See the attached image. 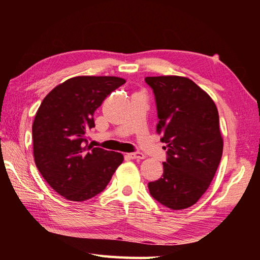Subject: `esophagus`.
<instances>
[{
    "instance_id": "34e87169",
    "label": "esophagus",
    "mask_w": 260,
    "mask_h": 260,
    "mask_svg": "<svg viewBox=\"0 0 260 260\" xmlns=\"http://www.w3.org/2000/svg\"><path fill=\"white\" fill-rule=\"evenodd\" d=\"M128 156L132 158V159H144L146 158V156L143 155L142 152H131L128 153Z\"/></svg>"
}]
</instances>
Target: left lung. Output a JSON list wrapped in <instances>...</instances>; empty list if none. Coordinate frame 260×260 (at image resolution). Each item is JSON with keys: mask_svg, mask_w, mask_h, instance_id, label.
I'll return each instance as SVG.
<instances>
[{"mask_svg": "<svg viewBox=\"0 0 260 260\" xmlns=\"http://www.w3.org/2000/svg\"><path fill=\"white\" fill-rule=\"evenodd\" d=\"M157 107V133L166 143L160 179L149 182L150 195L161 205L182 210L209 188L222 156L219 114L212 99L190 79L147 77Z\"/></svg>", "mask_w": 260, "mask_h": 260, "instance_id": "8db88e82", "label": "left lung"}]
</instances>
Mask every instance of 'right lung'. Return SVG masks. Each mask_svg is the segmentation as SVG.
<instances>
[{
	"instance_id": "obj_1",
	"label": "right lung",
	"mask_w": 260,
	"mask_h": 260,
	"mask_svg": "<svg viewBox=\"0 0 260 260\" xmlns=\"http://www.w3.org/2000/svg\"><path fill=\"white\" fill-rule=\"evenodd\" d=\"M126 81L118 77H74L55 87L35 114L32 134L38 170L56 192L82 202L103 191L124 156L88 146L94 112Z\"/></svg>"
}]
</instances>
